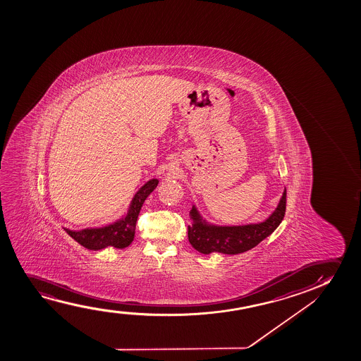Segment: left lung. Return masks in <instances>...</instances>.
I'll list each match as a JSON object with an SVG mask.
<instances>
[{"label": "left lung", "mask_w": 361, "mask_h": 361, "mask_svg": "<svg viewBox=\"0 0 361 361\" xmlns=\"http://www.w3.org/2000/svg\"><path fill=\"white\" fill-rule=\"evenodd\" d=\"M286 212V188L276 209L265 222L247 226L219 227L208 224L200 216L196 207L191 209L192 226H188V242L197 252L202 254L222 252L228 255L247 252L276 229Z\"/></svg>", "instance_id": "left-lung-1"}]
</instances>
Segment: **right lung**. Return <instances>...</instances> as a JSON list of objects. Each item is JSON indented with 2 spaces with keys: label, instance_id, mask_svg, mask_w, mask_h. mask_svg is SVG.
<instances>
[{
  "label": "right lung",
  "instance_id": "add662e5",
  "mask_svg": "<svg viewBox=\"0 0 361 361\" xmlns=\"http://www.w3.org/2000/svg\"><path fill=\"white\" fill-rule=\"evenodd\" d=\"M158 183V180L153 178L142 186L138 192L135 193L127 214L114 224L102 228H86L78 232L65 228V232L79 243L80 245L90 250H99L107 247L117 249L128 247L129 244L133 242L135 223L138 219L140 208L143 206L145 198L153 192Z\"/></svg>",
  "mask_w": 361,
  "mask_h": 361
}]
</instances>
